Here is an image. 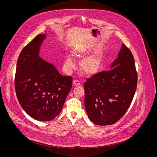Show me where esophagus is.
I'll use <instances>...</instances> for the list:
<instances>
[{
	"label": "esophagus",
	"mask_w": 157,
	"mask_h": 157,
	"mask_svg": "<svg viewBox=\"0 0 157 157\" xmlns=\"http://www.w3.org/2000/svg\"><path fill=\"white\" fill-rule=\"evenodd\" d=\"M73 84L74 86H78L80 85V81L79 80H74L73 82Z\"/></svg>",
	"instance_id": "esophagus-1"
}]
</instances>
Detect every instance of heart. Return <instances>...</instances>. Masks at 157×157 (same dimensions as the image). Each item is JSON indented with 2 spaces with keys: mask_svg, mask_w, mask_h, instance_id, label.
<instances>
[{
  "mask_svg": "<svg viewBox=\"0 0 157 157\" xmlns=\"http://www.w3.org/2000/svg\"><path fill=\"white\" fill-rule=\"evenodd\" d=\"M89 52L90 50L87 46L81 45L74 48L72 51V54L75 58L80 59L87 55ZM103 56L102 52L97 51L83 58L80 62V69L82 74L91 76L98 73L102 68ZM64 66L65 68L69 71L75 68V63L71 56H66Z\"/></svg>",
  "mask_w": 157,
  "mask_h": 157,
  "instance_id": "1",
  "label": "heart"
}]
</instances>
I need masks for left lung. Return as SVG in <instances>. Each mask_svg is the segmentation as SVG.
<instances>
[{"label": "left lung", "instance_id": "obj_1", "mask_svg": "<svg viewBox=\"0 0 157 157\" xmlns=\"http://www.w3.org/2000/svg\"><path fill=\"white\" fill-rule=\"evenodd\" d=\"M137 84L135 61L122 44L110 70L94 75L84 84V106L89 119L98 125L117 122L128 110Z\"/></svg>", "mask_w": 157, "mask_h": 157}]
</instances>
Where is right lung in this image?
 Segmentation results:
<instances>
[{"label":"right lung","mask_w":157,"mask_h":157,"mask_svg":"<svg viewBox=\"0 0 157 157\" xmlns=\"http://www.w3.org/2000/svg\"><path fill=\"white\" fill-rule=\"evenodd\" d=\"M47 33L33 38L18 56L15 78L17 98L25 113L40 121H50L61 111L72 87V78L61 75L55 65L40 56Z\"/></svg>","instance_id":"1"}]
</instances>
